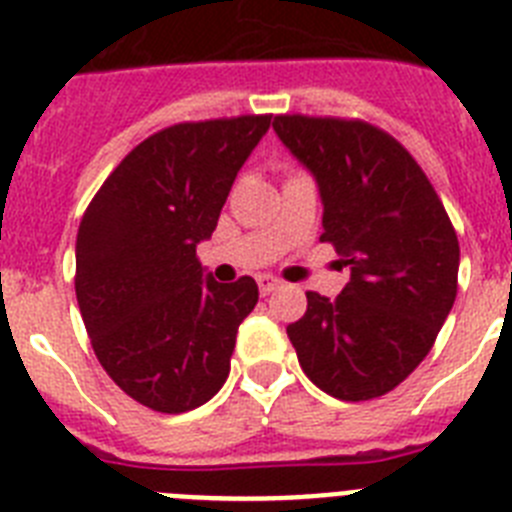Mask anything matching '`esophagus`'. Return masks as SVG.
I'll list each match as a JSON object with an SVG mask.
<instances>
[{"instance_id":"esophagus-1","label":"esophagus","mask_w":512,"mask_h":512,"mask_svg":"<svg viewBox=\"0 0 512 512\" xmlns=\"http://www.w3.org/2000/svg\"><path fill=\"white\" fill-rule=\"evenodd\" d=\"M256 282H259L261 295H269V292H274L279 285H282V282H279L277 277H272V274H259V277H256Z\"/></svg>"}]
</instances>
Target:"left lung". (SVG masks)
<instances>
[{
  "mask_svg": "<svg viewBox=\"0 0 512 512\" xmlns=\"http://www.w3.org/2000/svg\"><path fill=\"white\" fill-rule=\"evenodd\" d=\"M323 204L321 240L349 266L336 300L308 292L287 326L300 368L334 399L368 401L425 360L456 300L458 238L414 157L365 121L277 116Z\"/></svg>",
  "mask_w": 512,
  "mask_h": 512,
  "instance_id": "left-lung-1",
  "label": "left lung"
}]
</instances>
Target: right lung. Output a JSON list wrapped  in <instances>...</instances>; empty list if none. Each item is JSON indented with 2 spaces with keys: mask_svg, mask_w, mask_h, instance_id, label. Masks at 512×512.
Instances as JSON below:
<instances>
[{
  "mask_svg": "<svg viewBox=\"0 0 512 512\" xmlns=\"http://www.w3.org/2000/svg\"><path fill=\"white\" fill-rule=\"evenodd\" d=\"M272 116L176 124L137 144L77 230V303L100 365L155 412L207 404L230 373L251 277L222 285L196 259Z\"/></svg>",
  "mask_w": 512,
  "mask_h": 512,
  "instance_id": "right-lung-1",
  "label": "right lung"
}]
</instances>
